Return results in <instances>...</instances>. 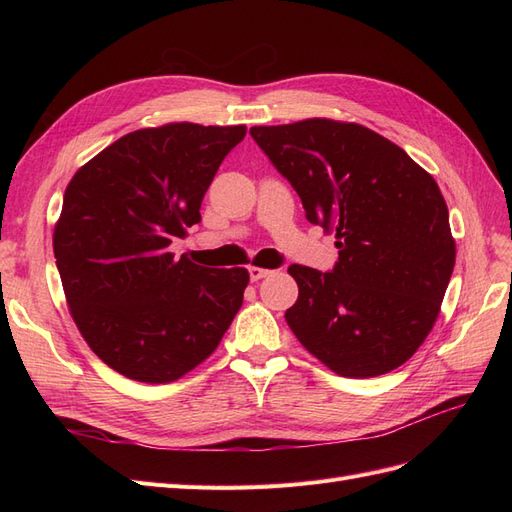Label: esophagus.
I'll return each mask as SVG.
<instances>
[{"mask_svg":"<svg viewBox=\"0 0 512 512\" xmlns=\"http://www.w3.org/2000/svg\"><path fill=\"white\" fill-rule=\"evenodd\" d=\"M247 273H250V280L252 282H258V280H262V277H267L271 271L269 269H262V267H250V269H247Z\"/></svg>","mask_w":512,"mask_h":512,"instance_id":"34e87169","label":"esophagus"}]
</instances>
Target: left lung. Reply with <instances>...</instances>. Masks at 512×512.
Masks as SVG:
<instances>
[{
	"mask_svg": "<svg viewBox=\"0 0 512 512\" xmlns=\"http://www.w3.org/2000/svg\"><path fill=\"white\" fill-rule=\"evenodd\" d=\"M250 134L299 194L305 218L337 237L333 271L288 267L299 286L286 309L292 333L339 376L404 365L436 322L455 267L438 183L359 123L316 117Z\"/></svg>",
	"mask_w": 512,
	"mask_h": 512,
	"instance_id": "left-lung-1",
	"label": "left lung"
}]
</instances>
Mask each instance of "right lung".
<instances>
[{
    "label": "right lung",
    "instance_id": "1",
    "mask_svg": "<svg viewBox=\"0 0 512 512\" xmlns=\"http://www.w3.org/2000/svg\"><path fill=\"white\" fill-rule=\"evenodd\" d=\"M245 126L166 123L108 145L68 183L53 250L70 314L121 376L179 380L218 348L243 303L247 269H209L168 245L200 222V203Z\"/></svg>",
    "mask_w": 512,
    "mask_h": 512
}]
</instances>
